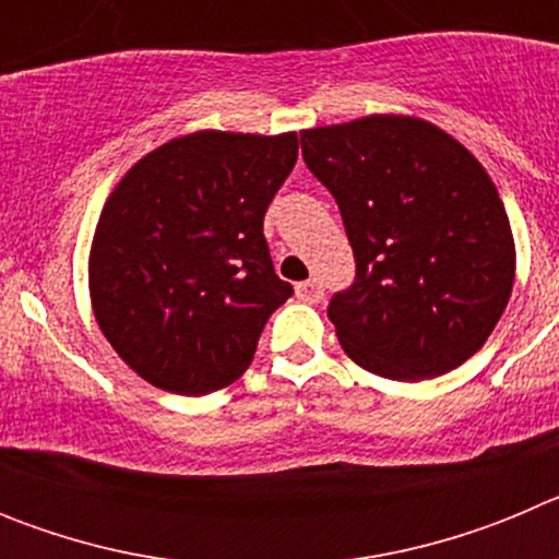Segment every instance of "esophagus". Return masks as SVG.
<instances>
[{"mask_svg": "<svg viewBox=\"0 0 559 559\" xmlns=\"http://www.w3.org/2000/svg\"><path fill=\"white\" fill-rule=\"evenodd\" d=\"M296 296L302 299V302H319L324 296V285L319 283V280H305V283L296 285Z\"/></svg>", "mask_w": 559, "mask_h": 559, "instance_id": "1", "label": "esophagus"}]
</instances>
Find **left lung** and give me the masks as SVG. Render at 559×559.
I'll return each instance as SVG.
<instances>
[{
	"mask_svg": "<svg viewBox=\"0 0 559 559\" xmlns=\"http://www.w3.org/2000/svg\"><path fill=\"white\" fill-rule=\"evenodd\" d=\"M299 136L355 251V283L328 308L344 353L392 380L437 378L476 355L515 283L510 218L481 162L406 114Z\"/></svg>",
	"mask_w": 559,
	"mask_h": 559,
	"instance_id": "1",
	"label": "left lung"
}]
</instances>
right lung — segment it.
I'll return each instance as SVG.
<instances>
[{
    "label": "right lung",
    "instance_id": "1",
    "mask_svg": "<svg viewBox=\"0 0 559 559\" xmlns=\"http://www.w3.org/2000/svg\"><path fill=\"white\" fill-rule=\"evenodd\" d=\"M296 133L195 131L117 181L88 251L92 310L142 380L176 394L235 383L269 316L294 294L263 218L296 165Z\"/></svg>",
    "mask_w": 559,
    "mask_h": 559
}]
</instances>
